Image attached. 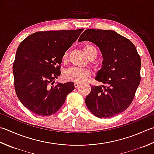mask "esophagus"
<instances>
[{"mask_svg": "<svg viewBox=\"0 0 154 154\" xmlns=\"http://www.w3.org/2000/svg\"><path fill=\"white\" fill-rule=\"evenodd\" d=\"M79 83H76V82L74 83V86H75V88H77V87H79Z\"/></svg>", "mask_w": 154, "mask_h": 154, "instance_id": "1", "label": "esophagus"}]
</instances>
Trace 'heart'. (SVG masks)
I'll use <instances>...</instances> for the list:
<instances>
[{"instance_id": "heart-1", "label": "heart", "mask_w": 154, "mask_h": 154, "mask_svg": "<svg viewBox=\"0 0 154 154\" xmlns=\"http://www.w3.org/2000/svg\"><path fill=\"white\" fill-rule=\"evenodd\" d=\"M83 51L86 56L90 60L94 59L97 55V51L92 45H86L83 47ZM68 58V52H65L63 55L62 59L65 61ZM91 72L87 69H80L77 67H71L65 71L63 73V77L67 81H73L76 83H81L85 81L87 77H90Z\"/></svg>"}]
</instances>
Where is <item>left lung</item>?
Wrapping results in <instances>:
<instances>
[{"label":"left lung","instance_id":"left-lung-1","mask_svg":"<svg viewBox=\"0 0 154 154\" xmlns=\"http://www.w3.org/2000/svg\"><path fill=\"white\" fill-rule=\"evenodd\" d=\"M85 41L97 45L103 59L95 78L103 85L91 86L86 105L99 118L112 117L133 101L141 81L140 57L128 38L111 30L87 29L78 41Z\"/></svg>","mask_w":154,"mask_h":154}]
</instances>
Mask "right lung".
<instances>
[{"mask_svg":"<svg viewBox=\"0 0 154 154\" xmlns=\"http://www.w3.org/2000/svg\"><path fill=\"white\" fill-rule=\"evenodd\" d=\"M83 29L39 31L21 42L13 63L14 89L22 104L39 116L54 114L75 89L73 82L57 83L62 57Z\"/></svg>","mask_w":154,"mask_h":154,"instance_id":"1","label":"right lung"}]
</instances>
